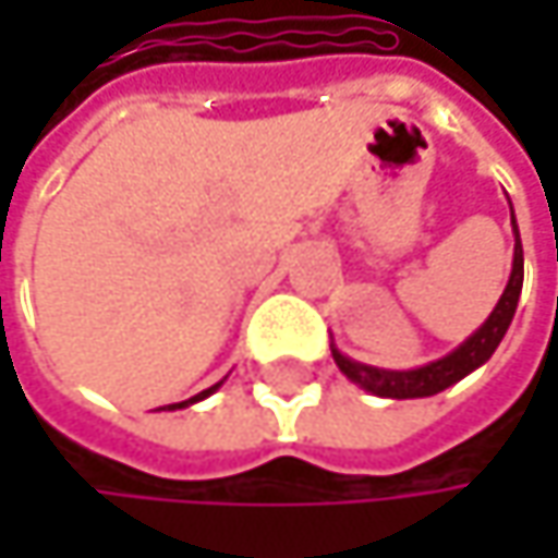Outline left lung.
<instances>
[{
	"mask_svg": "<svg viewBox=\"0 0 558 558\" xmlns=\"http://www.w3.org/2000/svg\"><path fill=\"white\" fill-rule=\"evenodd\" d=\"M513 213V209H510ZM520 287H523V245H520V232H517V222H513V268H510V280L504 287L498 306L492 310V316L456 349L449 352L446 359L439 362H429L423 368H410V372H388V368H372V365H362V362H352L349 355H342L336 345H332V359L339 365V372L355 381L359 388H365L368 393H378V397H393V400H410V397H433L439 390L452 388L456 381H462L465 375H472L475 368H482L495 349L501 345L504 332L517 313V300H520Z\"/></svg>",
	"mask_w": 558,
	"mask_h": 558,
	"instance_id": "left-lung-1",
	"label": "left lung"
}]
</instances>
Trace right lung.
Listing matches in <instances>:
<instances>
[{
  "label": "right lung",
  "instance_id": "obj_1",
  "mask_svg": "<svg viewBox=\"0 0 558 558\" xmlns=\"http://www.w3.org/2000/svg\"><path fill=\"white\" fill-rule=\"evenodd\" d=\"M219 388V385H213V388H206V390H199L196 397H190V400H180V403H168V410H180V407H190V403H196V400H203V397H209L213 390Z\"/></svg>",
  "mask_w": 558,
  "mask_h": 558
}]
</instances>
